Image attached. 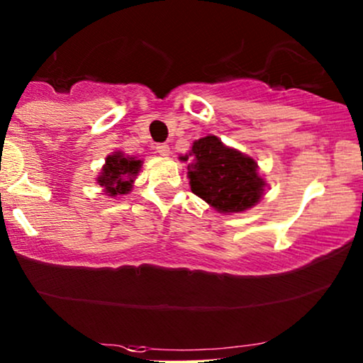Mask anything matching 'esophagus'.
Instances as JSON below:
<instances>
[{
	"instance_id": "obj_1",
	"label": "esophagus",
	"mask_w": 363,
	"mask_h": 363,
	"mask_svg": "<svg viewBox=\"0 0 363 363\" xmlns=\"http://www.w3.org/2000/svg\"><path fill=\"white\" fill-rule=\"evenodd\" d=\"M156 153L161 155V156H169V155H172V147H169L167 143H163V145L156 146Z\"/></svg>"
}]
</instances>
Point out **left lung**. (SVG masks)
I'll list each match as a JSON object with an SVG mask.
<instances>
[{
  "label": "left lung",
  "instance_id": "1",
  "mask_svg": "<svg viewBox=\"0 0 363 363\" xmlns=\"http://www.w3.org/2000/svg\"><path fill=\"white\" fill-rule=\"evenodd\" d=\"M180 160L189 163L191 191L218 213H242L257 205L266 191L257 161L213 134L194 141Z\"/></svg>",
  "mask_w": 363,
  "mask_h": 363
}]
</instances>
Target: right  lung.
<instances>
[{
  "mask_svg": "<svg viewBox=\"0 0 363 363\" xmlns=\"http://www.w3.org/2000/svg\"><path fill=\"white\" fill-rule=\"evenodd\" d=\"M141 167L143 160L124 155L123 151H114L107 155L106 163L102 164L96 182L107 196L128 195L133 190L134 180L140 174Z\"/></svg>",
  "mask_w": 363,
  "mask_h": 363,
  "instance_id": "1",
  "label": "right lung"
}]
</instances>
